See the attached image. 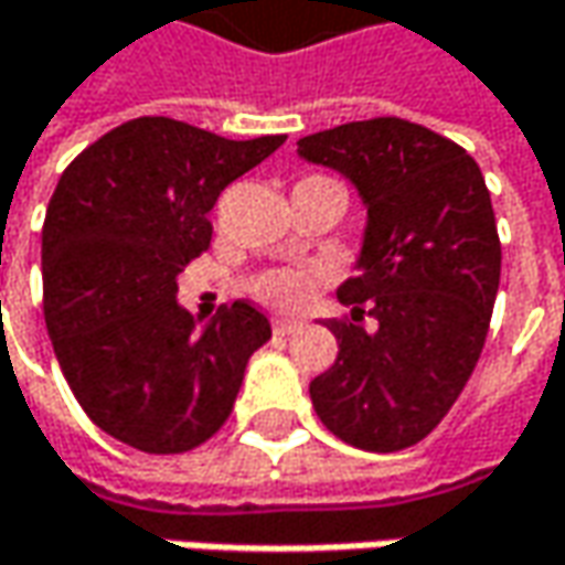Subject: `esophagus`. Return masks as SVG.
Returning <instances> with one entry per match:
<instances>
[{"instance_id": "34e87169", "label": "esophagus", "mask_w": 565, "mask_h": 565, "mask_svg": "<svg viewBox=\"0 0 565 565\" xmlns=\"http://www.w3.org/2000/svg\"><path fill=\"white\" fill-rule=\"evenodd\" d=\"M300 327H303V323H300V320H290V317H278V320H275V333H281V335L297 333Z\"/></svg>"}]
</instances>
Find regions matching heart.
<instances>
[{
  "instance_id": "heart-1",
  "label": "heart",
  "mask_w": 565,
  "mask_h": 565,
  "mask_svg": "<svg viewBox=\"0 0 565 565\" xmlns=\"http://www.w3.org/2000/svg\"><path fill=\"white\" fill-rule=\"evenodd\" d=\"M317 278L310 271H294V268H278V271H265L258 281H255V294L265 300V303H275V307H300L310 290H313Z\"/></svg>"
}]
</instances>
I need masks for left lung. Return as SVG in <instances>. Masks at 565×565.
I'll return each mask as SVG.
<instances>
[{
	"label": "left lung",
	"mask_w": 565,
	"mask_h": 565,
	"mask_svg": "<svg viewBox=\"0 0 565 565\" xmlns=\"http://www.w3.org/2000/svg\"><path fill=\"white\" fill-rule=\"evenodd\" d=\"M297 154L352 180L369 210L359 275L339 287L352 320L327 323L339 355L310 401L342 443L407 449L449 414L486 345L501 281L486 178L466 148L397 116L307 135Z\"/></svg>",
	"instance_id": "8db88e82"
}]
</instances>
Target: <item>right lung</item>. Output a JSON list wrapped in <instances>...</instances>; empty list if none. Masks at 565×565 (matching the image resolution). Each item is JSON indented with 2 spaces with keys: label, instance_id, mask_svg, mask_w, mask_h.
<instances>
[{
  "label": "right lung",
  "instance_id": "obj_1",
  "mask_svg": "<svg viewBox=\"0 0 565 565\" xmlns=\"http://www.w3.org/2000/svg\"><path fill=\"white\" fill-rule=\"evenodd\" d=\"M284 135L230 141L141 116L83 148L41 230L44 323L86 417L141 452H186L232 414L271 323L235 300L196 333L178 275L210 248L206 213Z\"/></svg>",
  "mask_w": 565,
  "mask_h": 565
}]
</instances>
